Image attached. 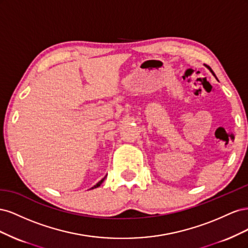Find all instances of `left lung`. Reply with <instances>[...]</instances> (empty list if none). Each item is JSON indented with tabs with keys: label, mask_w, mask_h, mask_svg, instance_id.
Wrapping results in <instances>:
<instances>
[{
	"label": "left lung",
	"mask_w": 248,
	"mask_h": 248,
	"mask_svg": "<svg viewBox=\"0 0 248 248\" xmlns=\"http://www.w3.org/2000/svg\"><path fill=\"white\" fill-rule=\"evenodd\" d=\"M209 69H210V68H209ZM210 71H211V72H212V73H213V71H212V70H211V69H210ZM213 76H214V77H215V74H214V73H213Z\"/></svg>",
	"instance_id": "1"
}]
</instances>
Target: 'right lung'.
<instances>
[{
  "label": "right lung",
  "instance_id": "right-lung-1",
  "mask_svg": "<svg viewBox=\"0 0 248 248\" xmlns=\"http://www.w3.org/2000/svg\"><path fill=\"white\" fill-rule=\"evenodd\" d=\"M106 177H107V176H106ZM106 177H104V178H102V179H101V180H100V181H99V182H98V183H97V184H96V185H94V186H93V187H92V188H91V189H94V188H97V187H99V186H100V185H101V184H102V182H103V181H104V179H106Z\"/></svg>",
  "mask_w": 248,
  "mask_h": 248
}]
</instances>
